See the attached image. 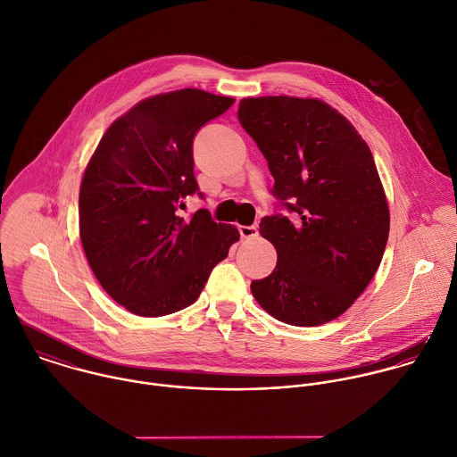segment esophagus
<instances>
[{
	"mask_svg": "<svg viewBox=\"0 0 457 457\" xmlns=\"http://www.w3.org/2000/svg\"><path fill=\"white\" fill-rule=\"evenodd\" d=\"M238 231H240V237H242V238H245V240H249V238H256V237L260 235V231H258V228H256V226H240V228H238Z\"/></svg>",
	"mask_w": 457,
	"mask_h": 457,
	"instance_id": "obj_1",
	"label": "esophagus"
}]
</instances>
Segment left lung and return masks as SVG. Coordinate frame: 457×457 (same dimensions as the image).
<instances>
[{"label":"left lung","instance_id":"8db88e82","mask_svg":"<svg viewBox=\"0 0 457 457\" xmlns=\"http://www.w3.org/2000/svg\"><path fill=\"white\" fill-rule=\"evenodd\" d=\"M238 118L269 161L274 195L293 212L262 219L277 265L251 291L282 323H328L364 293L385 253L390 213L372 154L320 98L249 96Z\"/></svg>","mask_w":457,"mask_h":457}]
</instances>
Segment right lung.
Here are the masks:
<instances>
[{"mask_svg":"<svg viewBox=\"0 0 457 457\" xmlns=\"http://www.w3.org/2000/svg\"><path fill=\"white\" fill-rule=\"evenodd\" d=\"M233 96L183 88L137 102L116 118L85 170L79 235L93 274L127 311L159 318L182 311L240 240L208 210L177 212L197 190L192 139Z\"/></svg>","mask_w":457,"mask_h":457,"instance_id":"add662e5","label":"right lung"}]
</instances>
